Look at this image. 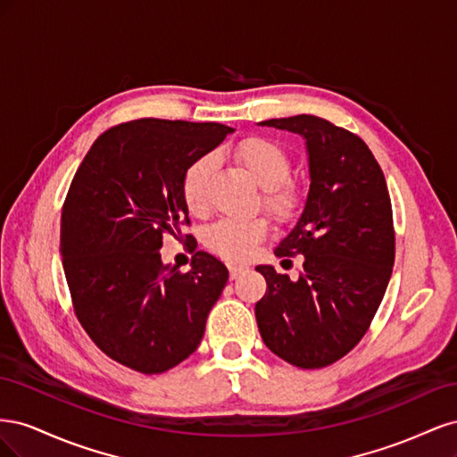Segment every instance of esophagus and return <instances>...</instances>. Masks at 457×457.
<instances>
[{
	"mask_svg": "<svg viewBox=\"0 0 457 457\" xmlns=\"http://www.w3.org/2000/svg\"><path fill=\"white\" fill-rule=\"evenodd\" d=\"M245 269H247V267L238 265V262H228V272H230V278H232V280L238 278V276H240Z\"/></svg>",
	"mask_w": 457,
	"mask_h": 457,
	"instance_id": "esophagus-1",
	"label": "esophagus"
}]
</instances>
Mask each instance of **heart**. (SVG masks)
I'll return each instance as SVG.
<instances>
[{"label": "heart", "instance_id": "b5f03b06", "mask_svg": "<svg viewBox=\"0 0 457 457\" xmlns=\"http://www.w3.org/2000/svg\"><path fill=\"white\" fill-rule=\"evenodd\" d=\"M238 162L262 188V204L280 220L292 219L299 212L301 195L287 183L292 175V160L286 150L269 139L252 137L234 150ZM213 156L205 154L192 162L183 175V198L195 215L207 212L205 183L213 170ZM267 223L262 219H220L205 230V245L227 259H244L252 253L257 240L265 237Z\"/></svg>", "mask_w": 457, "mask_h": 457}]
</instances>
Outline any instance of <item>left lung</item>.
<instances>
[{
    "instance_id": "obj_1",
    "label": "left lung",
    "mask_w": 457,
    "mask_h": 457,
    "mask_svg": "<svg viewBox=\"0 0 457 457\" xmlns=\"http://www.w3.org/2000/svg\"><path fill=\"white\" fill-rule=\"evenodd\" d=\"M299 135L309 162V195L274 255H303L292 280L257 265L267 292L255 305L267 347L297 368H324L362 339L395 265L389 190L366 143L324 118L259 121Z\"/></svg>"
}]
</instances>
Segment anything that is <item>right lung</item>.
<instances>
[{"label": "right lung", "mask_w": 457, "mask_h": 457, "mask_svg": "<svg viewBox=\"0 0 457 457\" xmlns=\"http://www.w3.org/2000/svg\"><path fill=\"white\" fill-rule=\"evenodd\" d=\"M230 133L213 121H128L104 131L74 175L61 217L74 311L96 347L131 370L162 373L195 353L228 280L210 253L196 252L183 274L160 247L188 223L187 168Z\"/></svg>", "instance_id": "add662e5"}]
</instances>
